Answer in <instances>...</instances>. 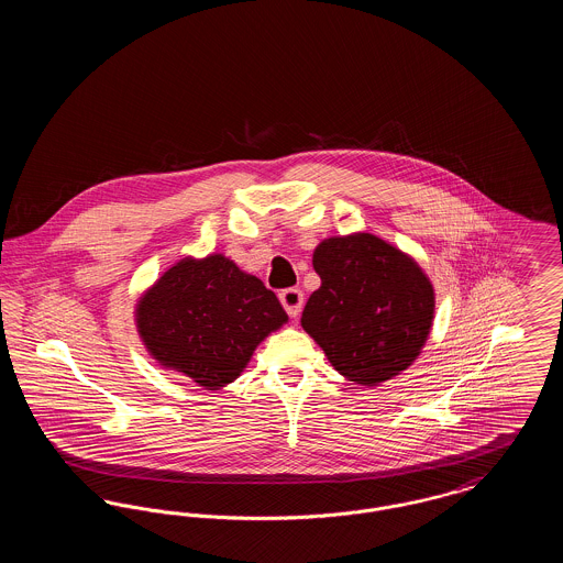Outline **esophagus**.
Masks as SVG:
<instances>
[{
	"mask_svg": "<svg viewBox=\"0 0 563 563\" xmlns=\"http://www.w3.org/2000/svg\"><path fill=\"white\" fill-rule=\"evenodd\" d=\"M280 303L285 306V310H287V314L289 317H299V312H301V308H303V294L299 291V289H285V291H280Z\"/></svg>",
	"mask_w": 563,
	"mask_h": 563,
	"instance_id": "34e87169",
	"label": "esophagus"
}]
</instances>
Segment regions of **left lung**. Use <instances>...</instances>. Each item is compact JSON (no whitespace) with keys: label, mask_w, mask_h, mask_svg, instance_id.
Instances as JSON below:
<instances>
[{"label":"left lung","mask_w":563,"mask_h":563,"mask_svg":"<svg viewBox=\"0 0 563 563\" xmlns=\"http://www.w3.org/2000/svg\"><path fill=\"white\" fill-rule=\"evenodd\" d=\"M312 266L321 287L310 295L301 327L335 372L377 386L420 356L434 319V289L407 253L358 232L322 241Z\"/></svg>","instance_id":"obj_1"}]
</instances>
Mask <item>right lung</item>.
<instances>
[{
	"label": "right lung",
	"instance_id": "right-lung-1",
	"mask_svg": "<svg viewBox=\"0 0 563 563\" xmlns=\"http://www.w3.org/2000/svg\"><path fill=\"white\" fill-rule=\"evenodd\" d=\"M134 321L162 367L219 390L244 372L255 349L289 317L257 276L214 253L166 269L141 295Z\"/></svg>",
	"mask_w": 563,
	"mask_h": 563
}]
</instances>
